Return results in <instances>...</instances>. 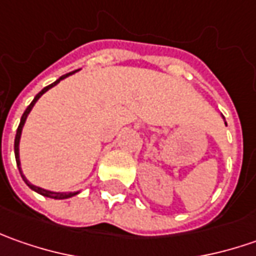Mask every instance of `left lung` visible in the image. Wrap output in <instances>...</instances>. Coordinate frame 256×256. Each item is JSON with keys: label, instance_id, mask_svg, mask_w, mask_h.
<instances>
[{"label": "left lung", "instance_id": "8db88e82", "mask_svg": "<svg viewBox=\"0 0 256 256\" xmlns=\"http://www.w3.org/2000/svg\"><path fill=\"white\" fill-rule=\"evenodd\" d=\"M225 125H226V122H225Z\"/></svg>", "mask_w": 256, "mask_h": 256}]
</instances>
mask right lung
Instances as JSON below:
<instances>
[{
	"label": "right lung",
	"mask_w": 256,
	"mask_h": 256,
	"mask_svg": "<svg viewBox=\"0 0 256 256\" xmlns=\"http://www.w3.org/2000/svg\"><path fill=\"white\" fill-rule=\"evenodd\" d=\"M74 72H76V71H72V72H70V74H65V75H62V76H60V78H58L55 82H52L51 85H48V86H45L42 91H40V92L35 95V98L32 100V102L26 106V110H25L24 114H22V116H21V121H20V125H18V130H16V135H15V141H14L15 160H16L18 170H20V174H21V176H22V180L25 181V184H26V185H28V186H30L32 191L38 192V194L44 195V196H46V198H54V200H66V198H71V196L76 195L78 192H52V191H48V190H44V188H40V186H35V185H32V184H30V182H28V180H26L24 175H22V171H21V162H20V138H21V132H22V126H24L25 120H26L28 114L31 112V110H32V106L35 105V102H36V101L41 98V95L46 92L48 90H51L52 86H55V85L58 84L60 81H62L64 78H66V76H70V75L74 74Z\"/></svg>",
	"instance_id": "obj_1"
}]
</instances>
